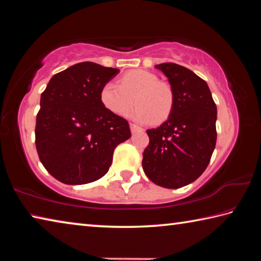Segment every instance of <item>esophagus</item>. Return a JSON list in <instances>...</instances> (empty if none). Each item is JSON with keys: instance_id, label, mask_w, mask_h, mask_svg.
I'll return each instance as SVG.
<instances>
[{"instance_id": "esophagus-1", "label": "esophagus", "mask_w": 261, "mask_h": 261, "mask_svg": "<svg viewBox=\"0 0 261 261\" xmlns=\"http://www.w3.org/2000/svg\"><path fill=\"white\" fill-rule=\"evenodd\" d=\"M130 129H131L132 134H135V132H137V131H141V130H143L140 126L135 124V123H130Z\"/></svg>"}]
</instances>
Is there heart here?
Instances as JSON below:
<instances>
[{
	"label": "heart",
	"instance_id": "b5f03b06",
	"mask_svg": "<svg viewBox=\"0 0 261 261\" xmlns=\"http://www.w3.org/2000/svg\"><path fill=\"white\" fill-rule=\"evenodd\" d=\"M131 117L138 122L160 123L167 120L174 107V92L168 83L145 70H132L123 74L120 84L106 83L101 88V102L110 112L124 116L134 106Z\"/></svg>",
	"mask_w": 261,
	"mask_h": 261
}]
</instances>
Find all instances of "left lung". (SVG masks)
Wrapping results in <instances>:
<instances>
[{"label":"left lung","mask_w":261,"mask_h":261,"mask_svg":"<svg viewBox=\"0 0 261 261\" xmlns=\"http://www.w3.org/2000/svg\"><path fill=\"white\" fill-rule=\"evenodd\" d=\"M174 92L168 120L147 130L143 169L160 187L178 189L196 180L211 161L216 144V105L207 83L175 63L155 65Z\"/></svg>","instance_id":"obj_1"}]
</instances>
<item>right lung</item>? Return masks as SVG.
<instances>
[{
  "label": "right lung",
  "mask_w": 261,
  "mask_h": 261,
  "mask_svg": "<svg viewBox=\"0 0 261 261\" xmlns=\"http://www.w3.org/2000/svg\"><path fill=\"white\" fill-rule=\"evenodd\" d=\"M120 72L82 62L54 74L41 93L35 147L53 177L70 185L107 174L118 144L131 137L129 123L101 102L106 83Z\"/></svg>",
  "instance_id": "add662e5"
}]
</instances>
